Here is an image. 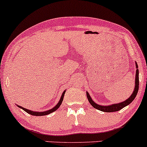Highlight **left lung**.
Masks as SVG:
<instances>
[{
    "label": "left lung",
    "mask_w": 147,
    "mask_h": 147,
    "mask_svg": "<svg viewBox=\"0 0 147 147\" xmlns=\"http://www.w3.org/2000/svg\"><path fill=\"white\" fill-rule=\"evenodd\" d=\"M136 78H135V88L133 90V92L132 93V94L130 96V97H128V98H127L126 100H123V101L121 102V103H115V104H112L109 105H102L96 103L92 99L91 96L89 94V93L86 92L87 93V97L88 98L89 102L90 103L92 106L96 109L100 110L102 112H105V113H111V112H116L119 111V110H121L124 107L127 106L128 105H129L130 103L133 101V100L136 98L137 94H138V90H139V69H138V66L137 62H136Z\"/></svg>",
    "instance_id": "1"
}]
</instances>
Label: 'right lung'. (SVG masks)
Listing matches in <instances>:
<instances>
[{"label": "right lung", "instance_id": "1", "mask_svg": "<svg viewBox=\"0 0 147 147\" xmlns=\"http://www.w3.org/2000/svg\"><path fill=\"white\" fill-rule=\"evenodd\" d=\"M65 92L66 90H65L63 92H62V94L61 96L60 97V99L59 100V102L57 103V104L55 105V106H54L53 108H51V109L49 110H47V111H43V112H37V111H32V110H28V109H26V108H23L22 106H20V105H17L19 108H20L21 109L24 110V111H26V113H28L30 115H34V116H43V115H49V114L53 113L54 111H55V110H57V109L59 108V107L60 106V105L62 104V100H63V98H64V96H65Z\"/></svg>", "mask_w": 147, "mask_h": 147}]
</instances>
